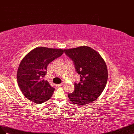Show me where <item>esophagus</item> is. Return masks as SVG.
Masks as SVG:
<instances>
[{"mask_svg":"<svg viewBox=\"0 0 134 134\" xmlns=\"http://www.w3.org/2000/svg\"><path fill=\"white\" fill-rule=\"evenodd\" d=\"M62 86H63L62 83H60V84H58V86H59V87H62Z\"/></svg>","mask_w":134,"mask_h":134,"instance_id":"obj_1","label":"esophagus"}]
</instances>
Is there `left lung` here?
I'll return each instance as SVG.
<instances>
[{
	"instance_id": "left-lung-1",
	"label": "left lung",
	"mask_w": 134,
	"mask_h": 134,
	"mask_svg": "<svg viewBox=\"0 0 134 134\" xmlns=\"http://www.w3.org/2000/svg\"><path fill=\"white\" fill-rule=\"evenodd\" d=\"M64 52L73 60L76 71L80 75V82L75 83V90L68 94V98L80 105L96 100L107 82L108 70L104 60L98 52L87 46L64 49Z\"/></svg>"
}]
</instances>
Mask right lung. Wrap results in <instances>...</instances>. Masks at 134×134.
Listing matches in <instances>:
<instances>
[{
  "label": "right lung",
  "instance_id": "right-lung-1",
  "mask_svg": "<svg viewBox=\"0 0 134 134\" xmlns=\"http://www.w3.org/2000/svg\"><path fill=\"white\" fill-rule=\"evenodd\" d=\"M63 52L61 49L40 47L30 51L22 59L17 79L21 92L29 100L41 104L51 99L55 89L43 78L47 74L48 64Z\"/></svg>",
  "mask_w": 134,
  "mask_h": 134
}]
</instances>
